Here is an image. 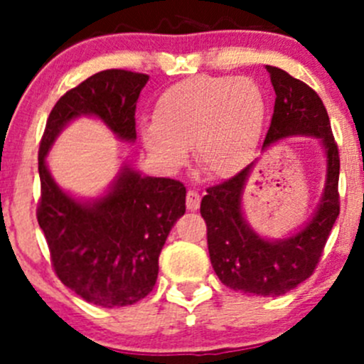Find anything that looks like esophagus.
Listing matches in <instances>:
<instances>
[{
  "label": "esophagus",
  "instance_id": "obj_1",
  "mask_svg": "<svg viewBox=\"0 0 364 364\" xmlns=\"http://www.w3.org/2000/svg\"><path fill=\"white\" fill-rule=\"evenodd\" d=\"M199 205H200L199 192H196V190H188V193H186V208H188L190 211H197Z\"/></svg>",
  "mask_w": 364,
  "mask_h": 364
}]
</instances>
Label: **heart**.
Instances as JSON below:
<instances>
[{
  "instance_id": "1",
  "label": "heart",
  "mask_w": 364,
  "mask_h": 364,
  "mask_svg": "<svg viewBox=\"0 0 364 364\" xmlns=\"http://www.w3.org/2000/svg\"><path fill=\"white\" fill-rule=\"evenodd\" d=\"M266 98L248 77H193L167 87L155 119L139 128L141 142L160 167L174 171L193 148L197 167L230 178L253 159L262 135Z\"/></svg>"
}]
</instances>
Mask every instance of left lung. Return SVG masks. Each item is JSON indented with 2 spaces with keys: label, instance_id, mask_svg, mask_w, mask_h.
Listing matches in <instances>:
<instances>
[{
  "label": "left lung",
  "instance_id": "left-lung-1",
  "mask_svg": "<svg viewBox=\"0 0 364 364\" xmlns=\"http://www.w3.org/2000/svg\"><path fill=\"white\" fill-rule=\"evenodd\" d=\"M266 70L277 98L262 151L289 137L317 139L326 159L321 200L310 220L291 236L280 240L260 236L243 211V193L259 161L255 160L234 178L208 188L200 215L208 225L209 259L220 282L245 294L274 297L287 294L306 280L321 259L340 215V156L318 95L285 70L269 65Z\"/></svg>",
  "mask_w": 364,
  "mask_h": 364
}]
</instances>
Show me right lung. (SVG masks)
Listing matches in <instances>:
<instances>
[{
  "label": "right lung",
  "instance_id": "obj_1",
  "mask_svg": "<svg viewBox=\"0 0 364 364\" xmlns=\"http://www.w3.org/2000/svg\"><path fill=\"white\" fill-rule=\"evenodd\" d=\"M148 80L127 70L95 73L58 100L40 142L36 218L54 271L77 296L104 308L134 304L153 291L165 240L185 215L186 188L123 161L102 196L79 199L58 185L47 155L61 132L84 116L102 121L121 142H135V107Z\"/></svg>",
  "mask_w": 364,
  "mask_h": 364
}]
</instances>
